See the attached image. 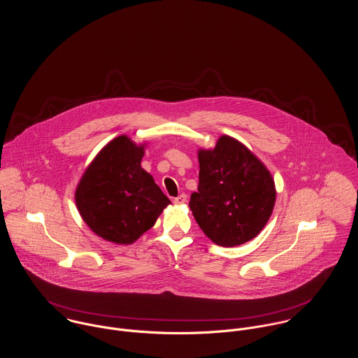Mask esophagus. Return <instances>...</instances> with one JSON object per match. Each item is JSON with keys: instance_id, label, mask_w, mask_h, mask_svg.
Segmentation results:
<instances>
[{"instance_id": "esophagus-1", "label": "esophagus", "mask_w": 358, "mask_h": 358, "mask_svg": "<svg viewBox=\"0 0 358 358\" xmlns=\"http://www.w3.org/2000/svg\"><path fill=\"white\" fill-rule=\"evenodd\" d=\"M186 201H187V196H186V194H180V196H178V197L173 200V203L176 205L185 204Z\"/></svg>"}]
</instances>
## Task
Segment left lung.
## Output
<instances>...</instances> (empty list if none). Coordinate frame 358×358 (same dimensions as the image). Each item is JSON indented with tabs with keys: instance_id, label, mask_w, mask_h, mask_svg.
Masks as SVG:
<instances>
[{
	"instance_id": "1",
	"label": "left lung",
	"mask_w": 358,
	"mask_h": 358,
	"mask_svg": "<svg viewBox=\"0 0 358 358\" xmlns=\"http://www.w3.org/2000/svg\"><path fill=\"white\" fill-rule=\"evenodd\" d=\"M199 192L189 206L205 236L220 247L251 241L268 222L275 185L266 165L240 141L222 135L213 149L197 152Z\"/></svg>"
}]
</instances>
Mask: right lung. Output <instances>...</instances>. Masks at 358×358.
Masks as SVG:
<instances>
[{"label":"right lung","mask_w":358,"mask_h":358,"mask_svg":"<svg viewBox=\"0 0 358 358\" xmlns=\"http://www.w3.org/2000/svg\"><path fill=\"white\" fill-rule=\"evenodd\" d=\"M146 143L121 135L110 141L84 171L76 205L87 226L103 240L134 244L171 204L141 162Z\"/></svg>","instance_id":"1"}]
</instances>
